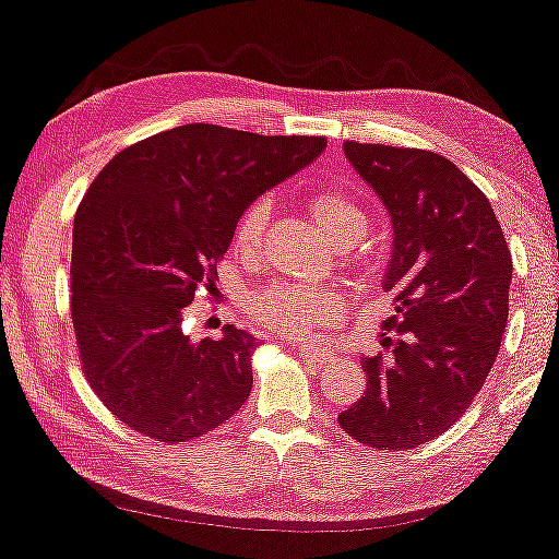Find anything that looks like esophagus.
<instances>
[{
  "mask_svg": "<svg viewBox=\"0 0 559 559\" xmlns=\"http://www.w3.org/2000/svg\"><path fill=\"white\" fill-rule=\"evenodd\" d=\"M299 349V357H304V360L314 362V366H330V362H334V355L326 353V349L317 347V345H301L296 347Z\"/></svg>",
  "mask_w": 559,
  "mask_h": 559,
  "instance_id": "obj_1",
  "label": "esophagus"
}]
</instances>
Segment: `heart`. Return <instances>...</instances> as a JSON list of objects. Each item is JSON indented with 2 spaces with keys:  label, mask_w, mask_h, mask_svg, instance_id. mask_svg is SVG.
<instances>
[{
  "label": "heart",
  "mask_w": 559,
  "mask_h": 559,
  "mask_svg": "<svg viewBox=\"0 0 559 559\" xmlns=\"http://www.w3.org/2000/svg\"><path fill=\"white\" fill-rule=\"evenodd\" d=\"M309 212L337 248L368 235L370 217L355 193L337 186H317L309 193ZM271 222V199L258 197L245 206L235 222L233 248L242 255H255L265 240ZM250 317L271 332L286 337H314L332 326L342 314V301L334 292L309 286H271L252 294Z\"/></svg>",
  "instance_id": "b5f03b06"
}]
</instances>
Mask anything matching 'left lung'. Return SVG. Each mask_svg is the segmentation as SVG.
<instances>
[{"label":"left lung","mask_w":559,"mask_h":559,"mask_svg":"<svg viewBox=\"0 0 559 559\" xmlns=\"http://www.w3.org/2000/svg\"><path fill=\"white\" fill-rule=\"evenodd\" d=\"M345 155L391 214L393 314L360 362L366 393L337 424L373 450H412L486 383L509 322L511 250L486 193L444 155L355 140Z\"/></svg>","instance_id":"1"}]
</instances>
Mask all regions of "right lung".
Wrapping results in <instances>:
<instances>
[{
    "instance_id": "1",
    "label": "right lung",
    "mask_w": 559,
    "mask_h": 559,
    "mask_svg": "<svg viewBox=\"0 0 559 559\" xmlns=\"http://www.w3.org/2000/svg\"><path fill=\"white\" fill-rule=\"evenodd\" d=\"M324 138L181 124L124 147L73 219L71 319L92 391L130 429L181 444L240 412L255 337L225 326L191 342L181 322L214 296L245 206L309 166Z\"/></svg>"
}]
</instances>
